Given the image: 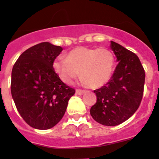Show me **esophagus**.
I'll return each mask as SVG.
<instances>
[{"instance_id": "obj_1", "label": "esophagus", "mask_w": 159, "mask_h": 159, "mask_svg": "<svg viewBox=\"0 0 159 159\" xmlns=\"http://www.w3.org/2000/svg\"><path fill=\"white\" fill-rule=\"evenodd\" d=\"M85 92H86V91H84V90H80V89H77V90H76V94L78 95H83Z\"/></svg>"}]
</instances>
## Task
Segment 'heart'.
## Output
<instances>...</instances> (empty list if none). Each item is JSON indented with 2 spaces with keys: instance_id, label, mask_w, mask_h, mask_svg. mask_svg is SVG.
Returning a JSON list of instances; mask_svg holds the SVG:
<instances>
[{
  "instance_id": "b5f03b06",
  "label": "heart",
  "mask_w": 159,
  "mask_h": 159,
  "mask_svg": "<svg viewBox=\"0 0 159 159\" xmlns=\"http://www.w3.org/2000/svg\"><path fill=\"white\" fill-rule=\"evenodd\" d=\"M114 64V55L109 49L81 46L68 52L67 58L55 59L53 68L64 83H73L81 71L82 83L98 88L109 82Z\"/></svg>"
}]
</instances>
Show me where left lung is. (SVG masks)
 I'll return each instance as SVG.
<instances>
[{"mask_svg": "<svg viewBox=\"0 0 159 159\" xmlns=\"http://www.w3.org/2000/svg\"><path fill=\"white\" fill-rule=\"evenodd\" d=\"M118 62L111 79L94 91L96 103L91 108V117L104 126H117L135 113L144 93L145 73L135 53L111 42Z\"/></svg>", "mask_w": 159, "mask_h": 159, "instance_id": "8db88e82", "label": "left lung"}]
</instances>
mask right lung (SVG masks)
Here are the masks:
<instances>
[{
  "label": "right lung",
  "mask_w": 159,
  "mask_h": 159,
  "mask_svg": "<svg viewBox=\"0 0 159 159\" xmlns=\"http://www.w3.org/2000/svg\"><path fill=\"white\" fill-rule=\"evenodd\" d=\"M62 50L60 46L42 42L22 53L13 67V100L23 119L33 128L46 130L55 126L75 94L53 68Z\"/></svg>",
  "instance_id": "obj_1"
}]
</instances>
